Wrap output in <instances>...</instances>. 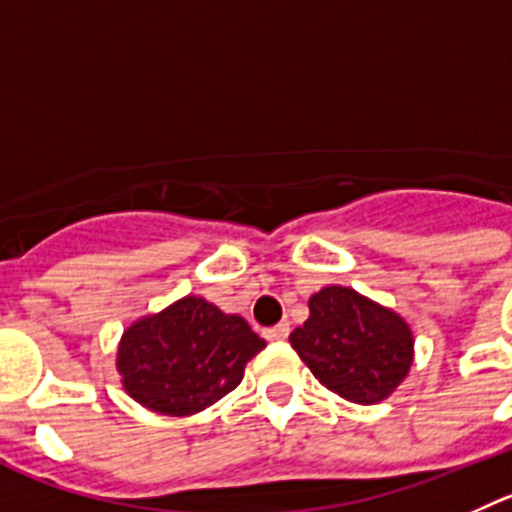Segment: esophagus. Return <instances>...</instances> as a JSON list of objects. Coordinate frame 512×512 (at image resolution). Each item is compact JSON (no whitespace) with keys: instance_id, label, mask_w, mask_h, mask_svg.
I'll return each mask as SVG.
<instances>
[{"instance_id":"34e87169","label":"esophagus","mask_w":512,"mask_h":512,"mask_svg":"<svg viewBox=\"0 0 512 512\" xmlns=\"http://www.w3.org/2000/svg\"><path fill=\"white\" fill-rule=\"evenodd\" d=\"M288 334H290V324H285V321H280V324L265 329V339H270V342H283Z\"/></svg>"}]
</instances>
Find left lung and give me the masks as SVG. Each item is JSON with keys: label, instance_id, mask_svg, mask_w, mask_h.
Returning a JSON list of instances; mask_svg holds the SVG:
<instances>
[{"label": "left lung", "instance_id": "1", "mask_svg": "<svg viewBox=\"0 0 512 512\" xmlns=\"http://www.w3.org/2000/svg\"><path fill=\"white\" fill-rule=\"evenodd\" d=\"M308 308L311 316L290 334V344L316 380L352 403L388 398L411 370L408 324L342 285L319 290Z\"/></svg>", "mask_w": 512, "mask_h": 512}]
</instances>
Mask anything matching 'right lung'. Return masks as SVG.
<instances>
[{
    "label": "right lung",
    "instance_id": "add662e5",
    "mask_svg": "<svg viewBox=\"0 0 512 512\" xmlns=\"http://www.w3.org/2000/svg\"><path fill=\"white\" fill-rule=\"evenodd\" d=\"M265 339L242 316L188 296L124 331L117 367L124 390L163 416H191L242 382Z\"/></svg>",
    "mask_w": 512,
    "mask_h": 512
}]
</instances>
